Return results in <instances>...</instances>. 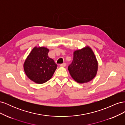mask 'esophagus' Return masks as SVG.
Wrapping results in <instances>:
<instances>
[{
    "label": "esophagus",
    "instance_id": "34e87169",
    "mask_svg": "<svg viewBox=\"0 0 125 125\" xmlns=\"http://www.w3.org/2000/svg\"><path fill=\"white\" fill-rule=\"evenodd\" d=\"M66 66V63H63L62 64H60V67H65Z\"/></svg>",
    "mask_w": 125,
    "mask_h": 125
}]
</instances>
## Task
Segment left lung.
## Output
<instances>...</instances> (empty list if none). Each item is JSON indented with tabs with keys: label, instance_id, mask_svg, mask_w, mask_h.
Segmentation results:
<instances>
[{
	"label": "left lung",
	"instance_id": "obj_1",
	"mask_svg": "<svg viewBox=\"0 0 125 125\" xmlns=\"http://www.w3.org/2000/svg\"><path fill=\"white\" fill-rule=\"evenodd\" d=\"M97 68L96 57L91 48L87 46L74 52L73 62L68 69L75 81L83 83L95 77Z\"/></svg>",
	"mask_w": 125,
	"mask_h": 125
}]
</instances>
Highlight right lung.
Segmentation results:
<instances>
[{
    "instance_id": "right-lung-1",
    "label": "right lung",
    "mask_w": 125,
    "mask_h": 125,
    "mask_svg": "<svg viewBox=\"0 0 125 125\" xmlns=\"http://www.w3.org/2000/svg\"><path fill=\"white\" fill-rule=\"evenodd\" d=\"M49 50L46 47L34 48L26 59L24 70L30 80L42 84L52 77L57 65L48 57Z\"/></svg>"
}]
</instances>
